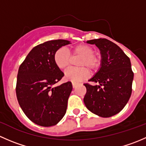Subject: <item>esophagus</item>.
I'll list each match as a JSON object with an SVG mask.
<instances>
[{
    "label": "esophagus",
    "mask_w": 146,
    "mask_h": 146,
    "mask_svg": "<svg viewBox=\"0 0 146 146\" xmlns=\"http://www.w3.org/2000/svg\"><path fill=\"white\" fill-rule=\"evenodd\" d=\"M78 85V82H72V85H73V88H76V87Z\"/></svg>",
    "instance_id": "obj_1"
}]
</instances>
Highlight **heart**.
Here are the masks:
<instances>
[{"mask_svg":"<svg viewBox=\"0 0 146 146\" xmlns=\"http://www.w3.org/2000/svg\"><path fill=\"white\" fill-rule=\"evenodd\" d=\"M73 57H81L78 63V68H70L65 73V78L73 82L82 81L89 76L88 68L95 70L101 64V58L95 54V50L90 46L79 44L72 48ZM54 62L61 70H66L71 65L72 58L69 51L66 48H60L56 51L54 56Z\"/></svg>","mask_w":146,"mask_h":146,"instance_id":"1","label":"heart"}]
</instances>
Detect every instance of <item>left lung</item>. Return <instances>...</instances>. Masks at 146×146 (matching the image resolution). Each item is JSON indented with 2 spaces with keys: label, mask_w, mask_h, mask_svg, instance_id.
I'll list each match as a JSON object with an SVG mask.
<instances>
[{
  "label": "left lung",
  "mask_w": 146,
  "mask_h": 146,
  "mask_svg": "<svg viewBox=\"0 0 146 146\" xmlns=\"http://www.w3.org/2000/svg\"><path fill=\"white\" fill-rule=\"evenodd\" d=\"M100 50L102 64L99 71L89 82L84 103L87 108L101 117H110L123 110L132 92L133 72L129 57L121 48L107 39L88 40Z\"/></svg>",
  "instance_id": "1"
}]
</instances>
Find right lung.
<instances>
[{
  "label": "right lung",
  "instance_id": "add662e5",
  "mask_svg": "<svg viewBox=\"0 0 146 146\" xmlns=\"http://www.w3.org/2000/svg\"><path fill=\"white\" fill-rule=\"evenodd\" d=\"M68 44L69 41L56 39L36 46L19 67L15 88L17 101L25 115L39 126H54L66 114L73 89L71 82L52 86L64 75L54 62V54Z\"/></svg>",
  "mask_w": 146,
  "mask_h": 146
}]
</instances>
